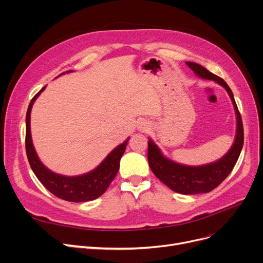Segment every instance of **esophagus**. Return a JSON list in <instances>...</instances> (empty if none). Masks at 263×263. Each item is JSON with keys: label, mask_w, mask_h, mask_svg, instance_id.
<instances>
[{"label": "esophagus", "mask_w": 263, "mask_h": 263, "mask_svg": "<svg viewBox=\"0 0 263 263\" xmlns=\"http://www.w3.org/2000/svg\"><path fill=\"white\" fill-rule=\"evenodd\" d=\"M137 128H139V131H141V132H147L150 129L149 128V124L147 122H145V121L140 122L139 126H137Z\"/></svg>", "instance_id": "1"}]
</instances>
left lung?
Segmentation results:
<instances>
[{
  "instance_id": "obj_1",
  "label": "left lung",
  "mask_w": 263,
  "mask_h": 263,
  "mask_svg": "<svg viewBox=\"0 0 263 263\" xmlns=\"http://www.w3.org/2000/svg\"><path fill=\"white\" fill-rule=\"evenodd\" d=\"M186 65L197 77L205 80H212L226 89L232 101L237 116L236 137H234V142L228 153L219 160L213 163L201 165V166L182 165L164 157L160 148L149 137L148 163L150 170L171 190L180 193V194L193 195L200 194V193H208L225 180L227 176L231 173L234 165H236L241 154L244 143V131L242 118L239 113L237 103L234 101L233 93L230 87L227 85V83L222 78L206 70L204 67L199 64L186 62Z\"/></svg>"
}]
</instances>
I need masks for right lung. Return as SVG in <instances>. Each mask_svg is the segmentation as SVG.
<instances>
[{
  "label": "right lung",
  "mask_w": 263,
  "mask_h": 263,
  "mask_svg": "<svg viewBox=\"0 0 263 263\" xmlns=\"http://www.w3.org/2000/svg\"><path fill=\"white\" fill-rule=\"evenodd\" d=\"M69 70L67 72H71ZM63 72L62 74H64ZM60 74V76H62ZM59 76V77H60ZM46 86L41 88L30 102L26 112V132L25 148L31 168L38 178V180L57 197L72 202L89 201L100 197L106 191L110 182L118 173L120 159L126 150L128 140L117 146L106 156V158L89 173L80 176H64L54 173L46 167L36 154L31 135V110L38 96L45 90Z\"/></svg>",
  "instance_id": "add662e5"
}]
</instances>
